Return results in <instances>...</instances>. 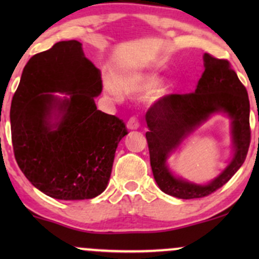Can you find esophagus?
I'll use <instances>...</instances> for the list:
<instances>
[{"label":"esophagus","instance_id":"1","mask_svg":"<svg viewBox=\"0 0 259 259\" xmlns=\"http://www.w3.org/2000/svg\"><path fill=\"white\" fill-rule=\"evenodd\" d=\"M126 126L129 130H135V129H139L140 126V120L138 117H135V115H133V117L129 118V120H127L126 123Z\"/></svg>","mask_w":259,"mask_h":259}]
</instances>
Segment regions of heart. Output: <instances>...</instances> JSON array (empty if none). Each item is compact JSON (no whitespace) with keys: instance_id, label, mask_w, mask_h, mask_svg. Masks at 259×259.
Instances as JSON below:
<instances>
[{"instance_id":"1","label":"heart","mask_w":259,"mask_h":259,"mask_svg":"<svg viewBox=\"0 0 259 259\" xmlns=\"http://www.w3.org/2000/svg\"><path fill=\"white\" fill-rule=\"evenodd\" d=\"M159 85V79L153 74L146 73H134L127 75H121L117 79V84L114 80L107 79L105 81V89L107 94L112 97H119L120 92L129 95L141 94V92L152 91Z\"/></svg>"}]
</instances>
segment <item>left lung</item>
Segmentation results:
<instances>
[{
  "label": "left lung",
  "instance_id": "left-lung-1",
  "mask_svg": "<svg viewBox=\"0 0 259 259\" xmlns=\"http://www.w3.org/2000/svg\"><path fill=\"white\" fill-rule=\"evenodd\" d=\"M204 72L195 92L160 97L146 112V139L151 168L159 189L174 197H206L227 184L247 156L251 142L247 90L228 59L204 53ZM228 112L233 119L235 154L228 168L208 186H195L173 177L165 165L167 154L188 134L215 111Z\"/></svg>",
  "mask_w": 259,
  "mask_h": 259
}]
</instances>
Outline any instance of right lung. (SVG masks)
<instances>
[{
  "label": "right lung",
  "mask_w": 259,
  "mask_h": 259,
  "mask_svg": "<svg viewBox=\"0 0 259 259\" xmlns=\"http://www.w3.org/2000/svg\"><path fill=\"white\" fill-rule=\"evenodd\" d=\"M100 70L76 40L59 41L29 59L11 106L12 145L18 167L44 194L88 200L102 194L125 123L97 109ZM51 92H65L63 101ZM64 113L53 126L51 112Z\"/></svg>",
  "instance_id": "add662e5"
}]
</instances>
